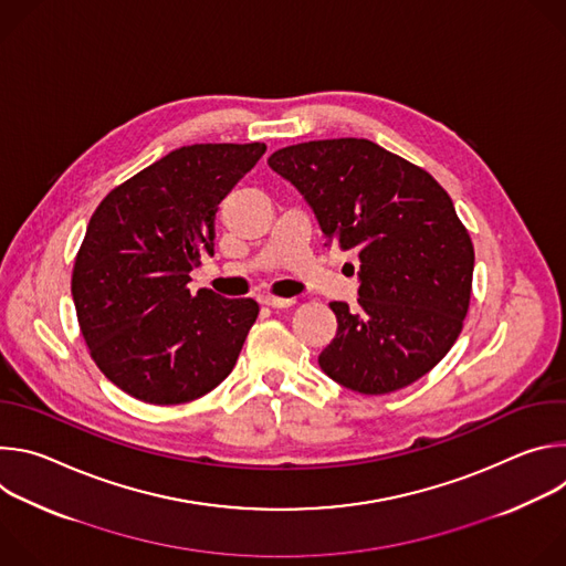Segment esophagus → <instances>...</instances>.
I'll use <instances>...</instances> for the list:
<instances>
[{
	"mask_svg": "<svg viewBox=\"0 0 566 566\" xmlns=\"http://www.w3.org/2000/svg\"><path fill=\"white\" fill-rule=\"evenodd\" d=\"M264 304H266V306H273V308H286V306H293V304H295V297L266 295V297H264Z\"/></svg>",
	"mask_w": 566,
	"mask_h": 566,
	"instance_id": "1",
	"label": "esophagus"
}]
</instances>
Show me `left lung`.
<instances>
[{
  "label": "left lung",
  "instance_id": "obj_1",
  "mask_svg": "<svg viewBox=\"0 0 566 566\" xmlns=\"http://www.w3.org/2000/svg\"><path fill=\"white\" fill-rule=\"evenodd\" d=\"M269 166L304 195L332 244L360 260L358 304H329L338 334L322 371L371 396L426 376L457 343L472 293V239L450 195L367 138L289 145Z\"/></svg>",
  "mask_w": 566,
  "mask_h": 566
}]
</instances>
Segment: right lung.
I'll list each match as a JSON object with an SVG mask.
<instances>
[{
    "label": "right lung",
    "mask_w": 566,
    "mask_h": 566,
    "mask_svg": "<svg viewBox=\"0 0 566 566\" xmlns=\"http://www.w3.org/2000/svg\"><path fill=\"white\" fill-rule=\"evenodd\" d=\"M264 143H197L158 158L96 208L75 255L71 295L98 369L129 396L179 406L212 391L234 367L260 304L210 289L190 271L212 255L221 199Z\"/></svg>",
    "instance_id": "add662e5"
}]
</instances>
